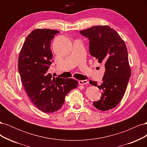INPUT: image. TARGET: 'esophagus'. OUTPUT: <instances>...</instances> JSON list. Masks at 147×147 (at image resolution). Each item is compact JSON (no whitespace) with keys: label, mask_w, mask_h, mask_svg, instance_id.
I'll return each instance as SVG.
<instances>
[{"label":"esophagus","mask_w":147,"mask_h":147,"mask_svg":"<svg viewBox=\"0 0 147 147\" xmlns=\"http://www.w3.org/2000/svg\"><path fill=\"white\" fill-rule=\"evenodd\" d=\"M78 83L80 85H84V84H87L88 83V81L86 80H79Z\"/></svg>","instance_id":"obj_1"}]
</instances>
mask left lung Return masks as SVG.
Segmentation results:
<instances>
[{
    "mask_svg": "<svg viewBox=\"0 0 147 147\" xmlns=\"http://www.w3.org/2000/svg\"><path fill=\"white\" fill-rule=\"evenodd\" d=\"M90 40V53L104 64L105 71L100 85L90 81L92 86L103 90L102 97L93 105L102 111L112 109L121 100L125 93L131 77V70L128 60L127 50L123 40L109 26H96L80 31Z\"/></svg>",
    "mask_w": 147,
    "mask_h": 147,
    "instance_id": "8db88e82",
    "label": "left lung"
}]
</instances>
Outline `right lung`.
I'll use <instances>...</instances> for the list:
<instances>
[{
    "label": "right lung",
    "instance_id": "right-lung-1",
    "mask_svg": "<svg viewBox=\"0 0 147 147\" xmlns=\"http://www.w3.org/2000/svg\"><path fill=\"white\" fill-rule=\"evenodd\" d=\"M58 32L48 29L32 30L26 37L18 57V70L26 92L34 105L45 113L61 109L65 96L78 85L72 78H53L48 72L52 64L51 42Z\"/></svg>",
    "mask_w": 147,
    "mask_h": 147
}]
</instances>
